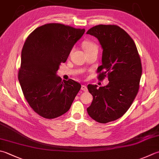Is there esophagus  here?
Instances as JSON below:
<instances>
[{
    "mask_svg": "<svg viewBox=\"0 0 159 159\" xmlns=\"http://www.w3.org/2000/svg\"><path fill=\"white\" fill-rule=\"evenodd\" d=\"M81 90H83L84 92H87L88 91V88H87V86L83 85H81Z\"/></svg>",
    "mask_w": 159,
    "mask_h": 159,
    "instance_id": "1",
    "label": "esophagus"
}]
</instances>
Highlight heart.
Segmentation results:
<instances>
[{
    "label": "heart",
    "instance_id": "obj_1",
    "mask_svg": "<svg viewBox=\"0 0 159 159\" xmlns=\"http://www.w3.org/2000/svg\"><path fill=\"white\" fill-rule=\"evenodd\" d=\"M83 48L86 52L93 50H98V45L91 40H85L83 43Z\"/></svg>",
    "mask_w": 159,
    "mask_h": 159
}]
</instances>
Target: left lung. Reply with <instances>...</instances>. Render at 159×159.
Wrapping results in <instances>:
<instances>
[{
    "mask_svg": "<svg viewBox=\"0 0 159 159\" xmlns=\"http://www.w3.org/2000/svg\"><path fill=\"white\" fill-rule=\"evenodd\" d=\"M87 34L95 36L102 49L98 79L107 76L109 80L106 86L99 88L88 85L93 101L87 111L92 119L106 123L119 119L132 104L139 89L141 61L133 39L120 27L98 25Z\"/></svg>",
    "mask_w": 159,
    "mask_h": 159,
    "instance_id": "left-lung-1",
    "label": "left lung"
}]
</instances>
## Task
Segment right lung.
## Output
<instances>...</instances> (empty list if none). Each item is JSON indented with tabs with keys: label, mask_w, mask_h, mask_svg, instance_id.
Listing matches in <instances>:
<instances>
[{
	"label": "right lung",
	"mask_w": 159,
	"mask_h": 159,
	"mask_svg": "<svg viewBox=\"0 0 159 159\" xmlns=\"http://www.w3.org/2000/svg\"><path fill=\"white\" fill-rule=\"evenodd\" d=\"M85 32L63 24L48 23L34 30L24 43L18 80L30 106L45 119L66 113L81 88L74 80L63 81L57 71Z\"/></svg>",
	"instance_id": "1"
}]
</instances>
